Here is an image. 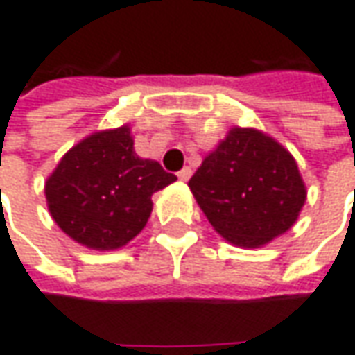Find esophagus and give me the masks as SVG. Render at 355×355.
Instances as JSON below:
<instances>
[{"instance_id": "esophagus-1", "label": "esophagus", "mask_w": 355, "mask_h": 355, "mask_svg": "<svg viewBox=\"0 0 355 355\" xmlns=\"http://www.w3.org/2000/svg\"><path fill=\"white\" fill-rule=\"evenodd\" d=\"M191 175H193V171H191V168H189V166H184V168H182V171H178V175H177V177L180 178V180H182V182H187V180H189V178H191Z\"/></svg>"}]
</instances>
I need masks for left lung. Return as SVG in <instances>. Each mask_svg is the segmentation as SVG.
I'll return each instance as SVG.
<instances>
[{
	"instance_id": "left-lung-1",
	"label": "left lung",
	"mask_w": 355,
	"mask_h": 355,
	"mask_svg": "<svg viewBox=\"0 0 355 355\" xmlns=\"http://www.w3.org/2000/svg\"><path fill=\"white\" fill-rule=\"evenodd\" d=\"M208 223L224 240L258 248L298 220L306 184L294 157L256 129H230L189 180Z\"/></svg>"
}]
</instances>
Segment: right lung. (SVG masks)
<instances>
[{
    "label": "right lung",
    "mask_w": 355,
    "mask_h": 355,
    "mask_svg": "<svg viewBox=\"0 0 355 355\" xmlns=\"http://www.w3.org/2000/svg\"><path fill=\"white\" fill-rule=\"evenodd\" d=\"M175 180L159 162L135 153L131 127L123 125L69 148L45 180V198L69 239L93 250H116L145 228L150 196Z\"/></svg>",
    "instance_id": "obj_1"
}]
</instances>
